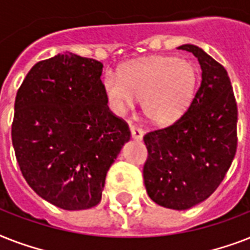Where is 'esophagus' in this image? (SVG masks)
Returning a JSON list of instances; mask_svg holds the SVG:
<instances>
[{"label":"esophagus","mask_w":250,"mask_h":250,"mask_svg":"<svg viewBox=\"0 0 250 250\" xmlns=\"http://www.w3.org/2000/svg\"><path fill=\"white\" fill-rule=\"evenodd\" d=\"M129 129H131V136H132L133 140L140 141L143 140V137H144V131L140 128V127H137L136 125H129Z\"/></svg>","instance_id":"esophagus-1"}]
</instances>
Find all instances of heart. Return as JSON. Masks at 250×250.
Listing matches in <instances>:
<instances>
[{"mask_svg": "<svg viewBox=\"0 0 250 250\" xmlns=\"http://www.w3.org/2000/svg\"><path fill=\"white\" fill-rule=\"evenodd\" d=\"M104 89L111 109L125 113L143 98V111L154 125H172L189 107L197 85V72L189 61L154 57L129 64L118 72L107 70Z\"/></svg>", "mask_w": 250, "mask_h": 250, "instance_id": "obj_1", "label": "heart"}]
</instances>
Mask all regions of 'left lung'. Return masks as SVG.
<instances>
[{
  "instance_id": "1",
  "label": "left lung",
  "mask_w": 250,
  "mask_h": 250,
  "mask_svg": "<svg viewBox=\"0 0 250 250\" xmlns=\"http://www.w3.org/2000/svg\"><path fill=\"white\" fill-rule=\"evenodd\" d=\"M190 52L201 66V85L174 125L144 136L148 160L144 184L158 205L187 210L217 189L237 146V106L226 68L196 45Z\"/></svg>"
}]
</instances>
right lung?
I'll return each instance as SVG.
<instances>
[{
	"mask_svg": "<svg viewBox=\"0 0 250 250\" xmlns=\"http://www.w3.org/2000/svg\"><path fill=\"white\" fill-rule=\"evenodd\" d=\"M102 63L66 52L37 62L18 89L11 139L28 186L64 210L101 201L131 132L107 106Z\"/></svg>",
	"mask_w": 250,
	"mask_h": 250,
	"instance_id": "1",
	"label": "right lung"
}]
</instances>
